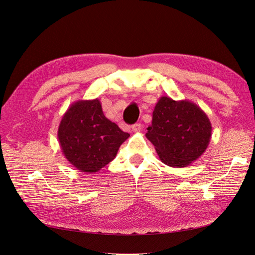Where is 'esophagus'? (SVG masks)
<instances>
[{"instance_id": "34e87169", "label": "esophagus", "mask_w": 255, "mask_h": 255, "mask_svg": "<svg viewBox=\"0 0 255 255\" xmlns=\"http://www.w3.org/2000/svg\"><path fill=\"white\" fill-rule=\"evenodd\" d=\"M140 130H142V125H140L139 123H136V124H134L132 126V131H133V132H139Z\"/></svg>"}]
</instances>
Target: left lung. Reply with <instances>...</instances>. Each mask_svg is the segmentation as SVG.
Returning <instances> with one entry per match:
<instances>
[{
  "label": "left lung",
  "mask_w": 255,
  "mask_h": 255,
  "mask_svg": "<svg viewBox=\"0 0 255 255\" xmlns=\"http://www.w3.org/2000/svg\"><path fill=\"white\" fill-rule=\"evenodd\" d=\"M146 137L151 142L161 161L182 168L196 161L209 145L211 123L196 104L162 97L152 113V123Z\"/></svg>",
  "instance_id": "8db88e82"
}]
</instances>
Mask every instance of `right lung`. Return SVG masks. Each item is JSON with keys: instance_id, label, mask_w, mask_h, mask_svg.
I'll use <instances>...</instances> for the list:
<instances>
[{"instance_id": "right-lung-1", "label": "right lung", "mask_w": 255, "mask_h": 255, "mask_svg": "<svg viewBox=\"0 0 255 255\" xmlns=\"http://www.w3.org/2000/svg\"><path fill=\"white\" fill-rule=\"evenodd\" d=\"M129 136L104 116L98 99L71 104L58 129L63 154L73 167L86 173L98 172L109 164Z\"/></svg>"}]
</instances>
